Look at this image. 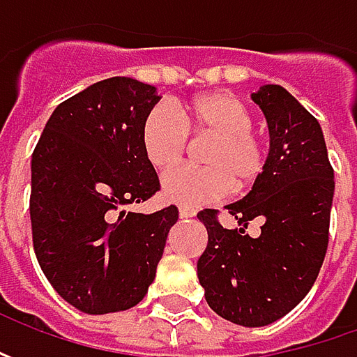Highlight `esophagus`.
I'll use <instances>...</instances> for the list:
<instances>
[{
	"instance_id": "34e87169",
	"label": "esophagus",
	"mask_w": 357,
	"mask_h": 357,
	"mask_svg": "<svg viewBox=\"0 0 357 357\" xmlns=\"http://www.w3.org/2000/svg\"><path fill=\"white\" fill-rule=\"evenodd\" d=\"M178 214H181V218H192V216L197 214V211H195V208H188V206H181V208H178Z\"/></svg>"
}]
</instances>
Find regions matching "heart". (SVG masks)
<instances>
[{"label": "heart", "instance_id": "1", "mask_svg": "<svg viewBox=\"0 0 357 357\" xmlns=\"http://www.w3.org/2000/svg\"><path fill=\"white\" fill-rule=\"evenodd\" d=\"M252 123L248 107L225 91L204 93L174 109L153 107L141 127V146L158 172L171 171L183 160L188 137L213 139L202 151V169L165 174V197L183 206H200L256 185L266 172L270 149Z\"/></svg>", "mask_w": 357, "mask_h": 357}]
</instances>
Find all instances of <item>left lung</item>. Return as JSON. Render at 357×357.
Returning a JSON list of instances; mask_svg holds the SVG:
<instances>
[{"label":"left lung","mask_w":357,"mask_h":357,"mask_svg":"<svg viewBox=\"0 0 357 357\" xmlns=\"http://www.w3.org/2000/svg\"><path fill=\"white\" fill-rule=\"evenodd\" d=\"M252 99L270 129L266 172L227 206L240 228L222 227L218 211H200L208 244L197 264L208 306L246 328L280 320L308 294L328 250L334 199V169L316 117L280 85H264ZM254 218L263 222L258 239L243 230Z\"/></svg>","instance_id":"obj_1"}]
</instances>
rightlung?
<instances>
[{"label": "right lung", "instance_id": "right-lung-1", "mask_svg": "<svg viewBox=\"0 0 357 357\" xmlns=\"http://www.w3.org/2000/svg\"><path fill=\"white\" fill-rule=\"evenodd\" d=\"M157 89L111 77L63 101L31 157V234L49 284L85 314L137 306L178 208L132 213L160 190L141 146Z\"/></svg>", "mask_w": 357, "mask_h": 357}]
</instances>
